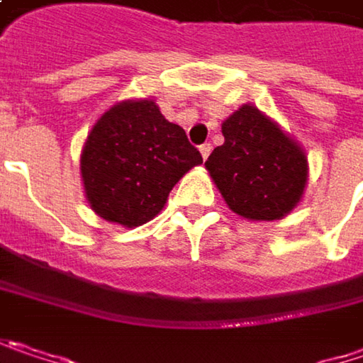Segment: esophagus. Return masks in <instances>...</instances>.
<instances>
[{
	"label": "esophagus",
	"mask_w": 363,
	"mask_h": 363,
	"mask_svg": "<svg viewBox=\"0 0 363 363\" xmlns=\"http://www.w3.org/2000/svg\"><path fill=\"white\" fill-rule=\"evenodd\" d=\"M199 152H201L203 160H207V158H209V154H211V145H209V143H203L201 147H199Z\"/></svg>",
	"instance_id": "1"
}]
</instances>
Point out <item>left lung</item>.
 <instances>
[{
  "mask_svg": "<svg viewBox=\"0 0 363 363\" xmlns=\"http://www.w3.org/2000/svg\"><path fill=\"white\" fill-rule=\"evenodd\" d=\"M224 143L205 162L225 205L248 222L286 218L308 184L304 147L255 104L222 123Z\"/></svg>",
  "mask_w": 363,
  "mask_h": 363,
  "instance_id": "1",
  "label": "left lung"
}]
</instances>
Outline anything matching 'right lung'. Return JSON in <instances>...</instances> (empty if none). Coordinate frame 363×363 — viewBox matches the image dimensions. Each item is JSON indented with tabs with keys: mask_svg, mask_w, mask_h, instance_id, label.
Returning a JSON list of instances; mask_svg holds the SVG:
<instances>
[{
	"mask_svg": "<svg viewBox=\"0 0 363 363\" xmlns=\"http://www.w3.org/2000/svg\"><path fill=\"white\" fill-rule=\"evenodd\" d=\"M203 162L184 129L166 121L152 98L121 100L84 141L79 174L98 218L123 228L154 220L172 186Z\"/></svg>",
	"mask_w": 363,
	"mask_h": 363,
	"instance_id": "obj_1",
	"label": "right lung"
}]
</instances>
